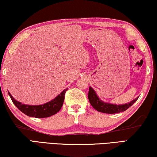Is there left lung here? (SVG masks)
Returning a JSON list of instances; mask_svg holds the SVG:
<instances>
[{
  "instance_id": "1",
  "label": "left lung",
  "mask_w": 157,
  "mask_h": 157,
  "mask_svg": "<svg viewBox=\"0 0 157 157\" xmlns=\"http://www.w3.org/2000/svg\"><path fill=\"white\" fill-rule=\"evenodd\" d=\"M88 98L90 104L91 105L92 107H94L95 110L102 113L109 114L120 113L122 112V111H126L127 109L131 107V106L137 100L138 98H139V97H138L136 99L133 100L130 102L127 103V104L124 105H117L110 104V103L105 102L101 100L100 98L98 97L96 93L95 92L94 89L91 88V86L89 87Z\"/></svg>"
}]
</instances>
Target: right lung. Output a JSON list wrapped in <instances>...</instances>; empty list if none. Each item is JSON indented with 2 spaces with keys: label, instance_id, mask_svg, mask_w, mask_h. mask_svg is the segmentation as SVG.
Returning a JSON list of instances; mask_svg holds the SVG:
<instances>
[{
  "label": "right lung",
  "instance_id": "add662e5",
  "mask_svg": "<svg viewBox=\"0 0 157 157\" xmlns=\"http://www.w3.org/2000/svg\"><path fill=\"white\" fill-rule=\"evenodd\" d=\"M68 89H66L59 94L57 96L50 102L45 103L44 105H24L20 102L16 100L12 95L8 94L12 101L14 105L19 109L21 112H23L25 115L34 118H48L52 115L56 114L62 108L63 101H64V96L66 91Z\"/></svg>",
  "mask_w": 157,
  "mask_h": 157
}]
</instances>
